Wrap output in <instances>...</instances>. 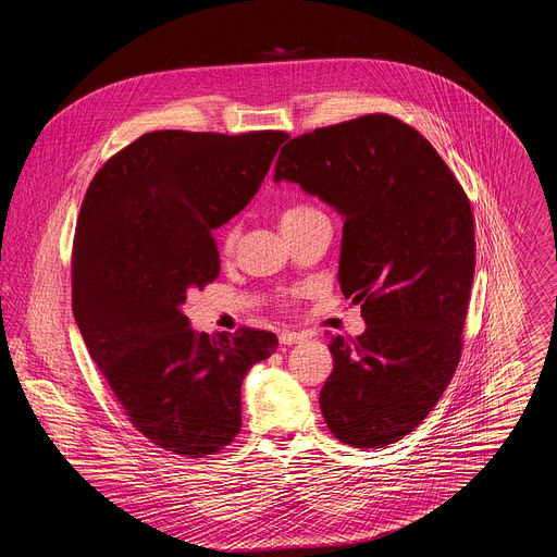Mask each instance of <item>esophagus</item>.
Instances as JSON below:
<instances>
[{
    "label": "esophagus",
    "instance_id": "1",
    "mask_svg": "<svg viewBox=\"0 0 557 557\" xmlns=\"http://www.w3.org/2000/svg\"><path fill=\"white\" fill-rule=\"evenodd\" d=\"M306 339V333H299V331H282L280 333V344L282 346H293V344H299Z\"/></svg>",
    "mask_w": 557,
    "mask_h": 557
}]
</instances>
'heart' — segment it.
<instances>
[{
  "mask_svg": "<svg viewBox=\"0 0 557 557\" xmlns=\"http://www.w3.org/2000/svg\"><path fill=\"white\" fill-rule=\"evenodd\" d=\"M317 215H324L320 209H317L314 205L310 202H293V205H286L282 211H280V224L282 228H288V226H295V224H301L310 218H317ZM237 235H240V228H237L235 224L228 226L222 235V249L224 253H231L235 243H237ZM295 293H288V297H293Z\"/></svg>",
  "mask_w": 557,
  "mask_h": 557,
  "instance_id": "heart-1",
  "label": "heart"
}]
</instances>
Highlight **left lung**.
I'll use <instances>...</instances> for the list:
<instances>
[{"mask_svg": "<svg viewBox=\"0 0 557 557\" xmlns=\"http://www.w3.org/2000/svg\"><path fill=\"white\" fill-rule=\"evenodd\" d=\"M280 181L344 215L339 284L366 320L363 335L329 344L326 425L350 447L396 443L432 412L460 361L475 269L469 198L430 140L387 114L290 138Z\"/></svg>", "mask_w": 557, "mask_h": 557, "instance_id": "left-lung-1", "label": "left lung"}]
</instances>
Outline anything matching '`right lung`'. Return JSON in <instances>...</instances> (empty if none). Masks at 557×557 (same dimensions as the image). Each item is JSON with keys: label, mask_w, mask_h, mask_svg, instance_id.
Returning a JSON list of instances; mask_svg holds the SVG:
<instances>
[{"label": "right lung", "mask_w": 557, "mask_h": 557, "mask_svg": "<svg viewBox=\"0 0 557 557\" xmlns=\"http://www.w3.org/2000/svg\"><path fill=\"white\" fill-rule=\"evenodd\" d=\"M286 132H149L92 178L72 247V312L132 425L202 458L243 428V379L277 337L196 333L181 310L220 275L213 228L258 194Z\"/></svg>", "instance_id": "1"}]
</instances>
